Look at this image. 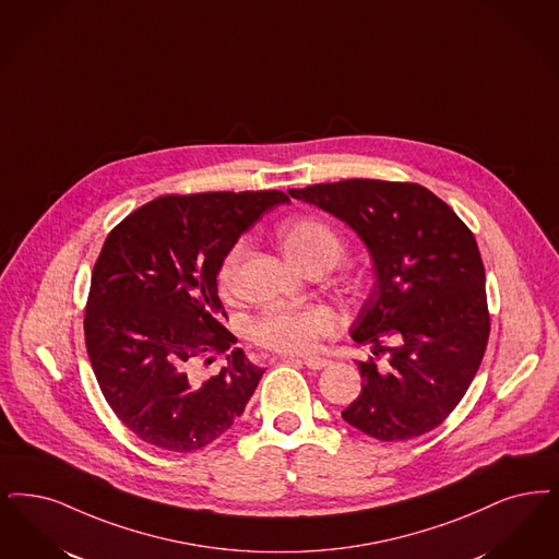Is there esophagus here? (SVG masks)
Returning a JSON list of instances; mask_svg holds the SVG:
<instances>
[{"label":"esophagus","instance_id":"34e87169","mask_svg":"<svg viewBox=\"0 0 559 559\" xmlns=\"http://www.w3.org/2000/svg\"><path fill=\"white\" fill-rule=\"evenodd\" d=\"M289 361H293V358H289ZM297 361H301L306 368H310V370H322V368H326L331 361L324 358H313V356H308V358L297 359Z\"/></svg>","mask_w":559,"mask_h":559}]
</instances>
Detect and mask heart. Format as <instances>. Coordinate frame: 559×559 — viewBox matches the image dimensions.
Listing matches in <instances>:
<instances>
[{
    "label": "heart",
    "mask_w": 559,
    "mask_h": 559,
    "mask_svg": "<svg viewBox=\"0 0 559 559\" xmlns=\"http://www.w3.org/2000/svg\"><path fill=\"white\" fill-rule=\"evenodd\" d=\"M283 243L290 260L304 270L313 266L333 269L345 258V241L335 228L318 218H299L283 228ZM247 241L239 239L224 253L218 266V285L230 293L237 287L239 266L246 255ZM338 326V316L329 306L301 304V306H270L253 316L247 324V335L281 354H312L320 341L333 335Z\"/></svg>",
    "instance_id": "1"
}]
</instances>
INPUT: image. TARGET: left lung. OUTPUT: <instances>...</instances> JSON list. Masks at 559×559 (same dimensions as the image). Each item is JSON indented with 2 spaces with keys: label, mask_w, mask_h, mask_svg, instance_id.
Wrapping results in <instances>:
<instances>
[{
  "label": "left lung",
  "mask_w": 559,
  "mask_h": 559,
  "mask_svg": "<svg viewBox=\"0 0 559 559\" xmlns=\"http://www.w3.org/2000/svg\"><path fill=\"white\" fill-rule=\"evenodd\" d=\"M289 193L349 224L374 260L377 285L352 336L384 361H359L364 386L343 420L379 441L437 428L466 395L491 333L472 230L418 182L347 179Z\"/></svg>",
  "instance_id": "left-lung-1"
}]
</instances>
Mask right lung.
Instances as JSON below:
<instances>
[{
    "label": "right lung",
    "mask_w": 559,
    "mask_h": 559,
    "mask_svg": "<svg viewBox=\"0 0 559 559\" xmlns=\"http://www.w3.org/2000/svg\"><path fill=\"white\" fill-rule=\"evenodd\" d=\"M283 191L162 195L116 224L91 274L85 345L118 420L141 441L189 453L243 414L264 368L233 349L216 274L241 233ZM227 354L201 380L199 366Z\"/></svg>",
    "instance_id": "add662e5"
}]
</instances>
